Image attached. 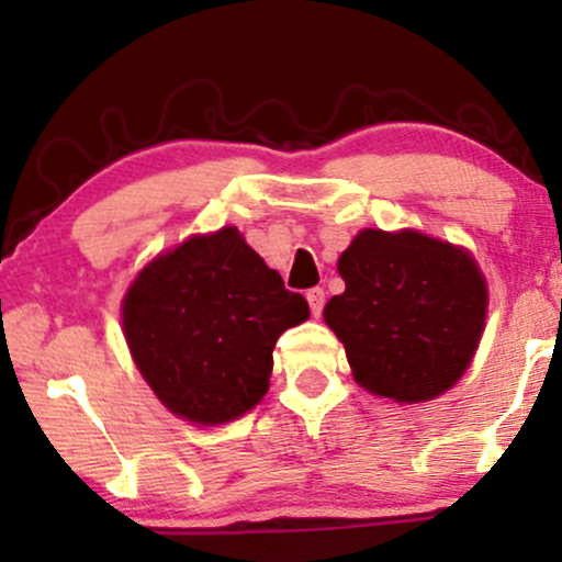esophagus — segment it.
Listing matches in <instances>:
<instances>
[{"mask_svg":"<svg viewBox=\"0 0 562 562\" xmlns=\"http://www.w3.org/2000/svg\"><path fill=\"white\" fill-rule=\"evenodd\" d=\"M306 301H308V308H312L314 317H319L322 306H325V290H322V288L306 290Z\"/></svg>","mask_w":562,"mask_h":562,"instance_id":"1","label":"esophagus"}]
</instances>
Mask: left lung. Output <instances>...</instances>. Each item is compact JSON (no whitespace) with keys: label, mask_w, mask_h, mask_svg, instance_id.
I'll return each mask as SVG.
<instances>
[{"label":"left lung","mask_w":562,"mask_h":562,"mask_svg":"<svg viewBox=\"0 0 562 562\" xmlns=\"http://www.w3.org/2000/svg\"><path fill=\"white\" fill-rule=\"evenodd\" d=\"M346 290L325 322L362 389L428 402L468 370L486 319V282L468 250L420 232L364 229L338 261Z\"/></svg>","instance_id":"8db88e82"}]
</instances>
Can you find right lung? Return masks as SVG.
<instances>
[{
  "mask_svg": "<svg viewBox=\"0 0 562 562\" xmlns=\"http://www.w3.org/2000/svg\"><path fill=\"white\" fill-rule=\"evenodd\" d=\"M308 319L235 227L190 237L142 269L124 301V333L142 378L173 415L216 425L261 402L272 348Z\"/></svg>",
  "mask_w": 562,
  "mask_h": 562,
  "instance_id": "add662e5",
  "label": "right lung"
}]
</instances>
